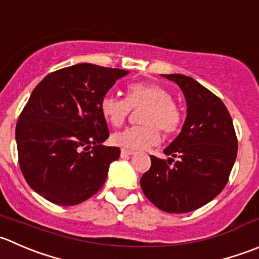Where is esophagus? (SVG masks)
<instances>
[{
	"instance_id": "obj_1",
	"label": "esophagus",
	"mask_w": 259,
	"mask_h": 259,
	"mask_svg": "<svg viewBox=\"0 0 259 259\" xmlns=\"http://www.w3.org/2000/svg\"><path fill=\"white\" fill-rule=\"evenodd\" d=\"M120 154H121V157H122V158H124V157H129V155L134 154V150L124 149V148H122V149L120 150Z\"/></svg>"
}]
</instances>
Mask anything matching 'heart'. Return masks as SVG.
Segmentation results:
<instances>
[{
	"label": "heart",
	"instance_id": "obj_1",
	"mask_svg": "<svg viewBox=\"0 0 259 259\" xmlns=\"http://www.w3.org/2000/svg\"><path fill=\"white\" fill-rule=\"evenodd\" d=\"M145 106L143 126H129L111 135V143L126 149H145L158 144L159 129L164 135H173L180 129L182 114L168 90L154 82H137L127 86L126 99L107 92L100 101L102 116L109 124L119 126L132 107Z\"/></svg>",
	"mask_w": 259,
	"mask_h": 259
}]
</instances>
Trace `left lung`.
<instances>
[{"instance_id":"obj_1","label":"left lung","mask_w":259,"mask_h":259,"mask_svg":"<svg viewBox=\"0 0 259 259\" xmlns=\"http://www.w3.org/2000/svg\"><path fill=\"white\" fill-rule=\"evenodd\" d=\"M175 82L186 100L187 115L178 137L163 152L164 159L150 155L152 165L140 186L152 204L172 214L204 206L225 187L238 152L229 111L222 100L193 78L162 74ZM173 157H177L175 162ZM175 164L170 166L171 162Z\"/></svg>"}]
</instances>
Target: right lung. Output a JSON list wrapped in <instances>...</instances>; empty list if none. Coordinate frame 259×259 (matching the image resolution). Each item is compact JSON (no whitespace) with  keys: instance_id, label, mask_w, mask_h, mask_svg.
<instances>
[{"instance_id":"add662e5","label":"right lung","mask_w":259,"mask_h":259,"mask_svg":"<svg viewBox=\"0 0 259 259\" xmlns=\"http://www.w3.org/2000/svg\"><path fill=\"white\" fill-rule=\"evenodd\" d=\"M127 73L79 63L48 74L35 87L17 121L16 144L22 175L40 196L73 206L104 186L120 149L102 145L109 127L100 101Z\"/></svg>"}]
</instances>
